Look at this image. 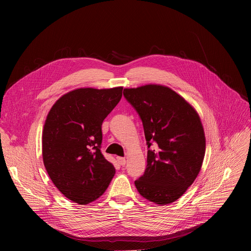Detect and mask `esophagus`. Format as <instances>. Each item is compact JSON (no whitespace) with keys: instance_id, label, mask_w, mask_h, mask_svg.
Segmentation results:
<instances>
[{"instance_id":"34e87169","label":"esophagus","mask_w":251,"mask_h":251,"mask_svg":"<svg viewBox=\"0 0 251 251\" xmlns=\"http://www.w3.org/2000/svg\"><path fill=\"white\" fill-rule=\"evenodd\" d=\"M117 161L121 166H124L126 164V159L122 158V157H117Z\"/></svg>"}]
</instances>
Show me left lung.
I'll return each instance as SVG.
<instances>
[{
  "label": "left lung",
  "mask_w": 251,
  "mask_h": 251,
  "mask_svg": "<svg viewBox=\"0 0 251 251\" xmlns=\"http://www.w3.org/2000/svg\"><path fill=\"white\" fill-rule=\"evenodd\" d=\"M123 94L142 120L148 145L147 167L135 186L152 202H174L202 165L205 137L201 118L190 103L164 85L124 88Z\"/></svg>",
  "instance_id": "8db88e82"
}]
</instances>
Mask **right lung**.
Listing matches in <instances>:
<instances>
[{
	"label": "right lung",
	"mask_w": 251,
	"mask_h": 251,
	"mask_svg": "<svg viewBox=\"0 0 251 251\" xmlns=\"http://www.w3.org/2000/svg\"><path fill=\"white\" fill-rule=\"evenodd\" d=\"M123 87L78 88L62 95L43 131V160L50 180L68 200L87 204L100 198L115 174L100 151L101 126Z\"/></svg>",
	"instance_id": "obj_1"
}]
</instances>
